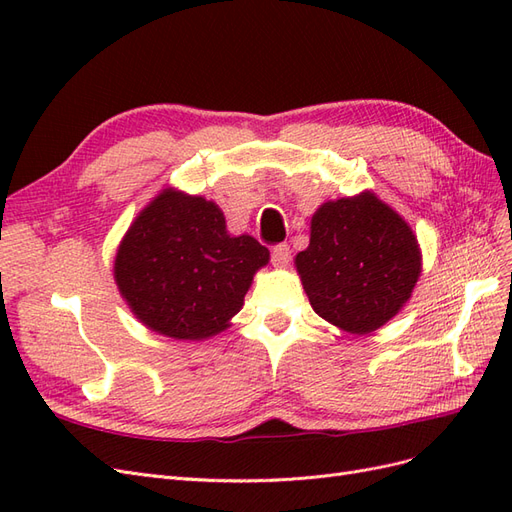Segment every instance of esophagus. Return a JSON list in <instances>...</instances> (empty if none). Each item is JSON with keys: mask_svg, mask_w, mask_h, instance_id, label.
Returning <instances> with one entry per match:
<instances>
[{"mask_svg": "<svg viewBox=\"0 0 512 512\" xmlns=\"http://www.w3.org/2000/svg\"><path fill=\"white\" fill-rule=\"evenodd\" d=\"M271 262L275 267H286L290 262V247L286 243L275 245L271 250Z\"/></svg>", "mask_w": 512, "mask_h": 512, "instance_id": "obj_1", "label": "esophagus"}]
</instances>
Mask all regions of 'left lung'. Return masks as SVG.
Wrapping results in <instances>:
<instances>
[{
	"mask_svg": "<svg viewBox=\"0 0 512 512\" xmlns=\"http://www.w3.org/2000/svg\"><path fill=\"white\" fill-rule=\"evenodd\" d=\"M294 265L314 312L348 333H371L410 299L421 250L397 211L363 192L324 203Z\"/></svg>",
	"mask_w": 512,
	"mask_h": 512,
	"instance_id": "8db88e82",
	"label": "left lung"
}]
</instances>
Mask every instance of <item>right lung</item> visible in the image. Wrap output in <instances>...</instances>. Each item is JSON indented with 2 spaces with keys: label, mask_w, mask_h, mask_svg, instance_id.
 I'll use <instances>...</instances> for the list:
<instances>
[{
  "label": "right lung",
  "mask_w": 512,
  "mask_h": 512,
  "mask_svg": "<svg viewBox=\"0 0 512 512\" xmlns=\"http://www.w3.org/2000/svg\"><path fill=\"white\" fill-rule=\"evenodd\" d=\"M269 250L230 237L220 207L203 196L162 190L138 213L115 256V282L147 329L205 339L230 327Z\"/></svg>",
  "instance_id": "add662e5"
}]
</instances>
